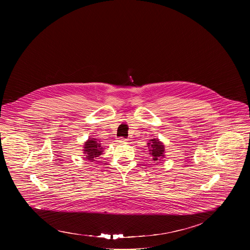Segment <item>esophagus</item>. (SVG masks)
<instances>
[{
	"mask_svg": "<svg viewBox=\"0 0 250 250\" xmlns=\"http://www.w3.org/2000/svg\"><path fill=\"white\" fill-rule=\"evenodd\" d=\"M117 142H118V143H121V144H123V143H126V142H127V141H126V140L125 139V138H122V137H121V138H119V139L117 140Z\"/></svg>",
	"mask_w": 250,
	"mask_h": 250,
	"instance_id": "1",
	"label": "esophagus"
}]
</instances>
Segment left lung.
Listing matches in <instances>:
<instances>
[{
  "instance_id": "1",
  "label": "left lung",
  "mask_w": 250,
  "mask_h": 250,
  "mask_svg": "<svg viewBox=\"0 0 250 250\" xmlns=\"http://www.w3.org/2000/svg\"><path fill=\"white\" fill-rule=\"evenodd\" d=\"M148 145L150 147V155H152L154 161L157 162V160H160L162 157H164V145L157 139L150 140V143H148Z\"/></svg>"
}]
</instances>
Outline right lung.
Returning a JSON list of instances; mask_svg holds the SVG:
<instances>
[{
    "mask_svg": "<svg viewBox=\"0 0 250 250\" xmlns=\"http://www.w3.org/2000/svg\"><path fill=\"white\" fill-rule=\"evenodd\" d=\"M95 139H89L88 142H86L84 145V154H85V159L89 161H93L94 158L99 156L102 154V148L100 143L95 141Z\"/></svg>",
    "mask_w": 250,
    "mask_h": 250,
    "instance_id": "add662e5",
    "label": "right lung"
}]
</instances>
